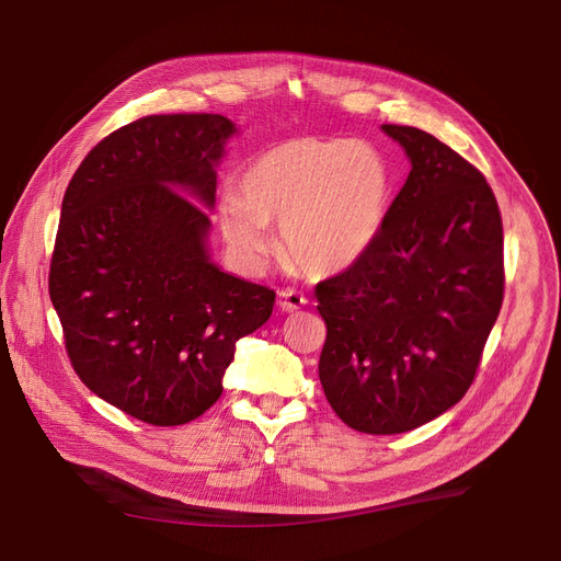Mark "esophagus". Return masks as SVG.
Listing matches in <instances>:
<instances>
[{
  "label": "esophagus",
  "mask_w": 561,
  "mask_h": 561,
  "mask_svg": "<svg viewBox=\"0 0 561 561\" xmlns=\"http://www.w3.org/2000/svg\"><path fill=\"white\" fill-rule=\"evenodd\" d=\"M278 307H280V311H287V313L299 311L301 307H307V297L293 290V287H287V290L278 293Z\"/></svg>",
  "instance_id": "obj_1"
}]
</instances>
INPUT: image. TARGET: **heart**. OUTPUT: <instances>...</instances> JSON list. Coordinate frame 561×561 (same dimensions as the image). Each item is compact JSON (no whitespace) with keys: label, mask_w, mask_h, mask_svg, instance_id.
Listing matches in <instances>:
<instances>
[{"label":"heart","mask_w":561,"mask_h":561,"mask_svg":"<svg viewBox=\"0 0 561 561\" xmlns=\"http://www.w3.org/2000/svg\"><path fill=\"white\" fill-rule=\"evenodd\" d=\"M239 196L217 208L219 229L252 266L268 257L266 227L280 225L285 260L316 278L342 274L377 241L390 201V171L377 147L360 140H283L254 157Z\"/></svg>","instance_id":"1"}]
</instances>
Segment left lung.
Segmentation results:
<instances>
[{
	"instance_id": "8db88e82",
	"label": "left lung",
	"mask_w": 561,
	"mask_h": 561,
	"mask_svg": "<svg viewBox=\"0 0 561 561\" xmlns=\"http://www.w3.org/2000/svg\"><path fill=\"white\" fill-rule=\"evenodd\" d=\"M412 161L377 241L316 285L318 377L369 435L423 426L466 396L503 304V222L484 175L431 133L381 126Z\"/></svg>"
}]
</instances>
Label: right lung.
<instances>
[{"instance_id":"obj_1","label":"right lung","mask_w":561,"mask_h":561,"mask_svg":"<svg viewBox=\"0 0 561 561\" xmlns=\"http://www.w3.org/2000/svg\"><path fill=\"white\" fill-rule=\"evenodd\" d=\"M222 114H151L100 140L62 198L48 295L65 351L98 398L182 426L222 396L236 342L276 293L219 271L206 250Z\"/></svg>"}]
</instances>
